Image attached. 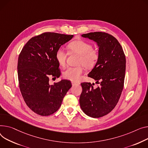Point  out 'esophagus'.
<instances>
[{
    "label": "esophagus",
    "instance_id": "34e87169",
    "mask_svg": "<svg viewBox=\"0 0 148 148\" xmlns=\"http://www.w3.org/2000/svg\"><path fill=\"white\" fill-rule=\"evenodd\" d=\"M71 83H72V85H73V86H77V85H79V84H80V83H78V82H72Z\"/></svg>",
    "mask_w": 148,
    "mask_h": 148
}]
</instances>
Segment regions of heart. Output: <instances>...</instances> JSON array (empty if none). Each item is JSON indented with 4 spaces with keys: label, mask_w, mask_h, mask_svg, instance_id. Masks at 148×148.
<instances>
[{
    "label": "heart",
    "mask_w": 148,
    "mask_h": 148,
    "mask_svg": "<svg viewBox=\"0 0 148 148\" xmlns=\"http://www.w3.org/2000/svg\"><path fill=\"white\" fill-rule=\"evenodd\" d=\"M69 53H75L80 55L77 64L83 65L87 69L93 68L97 63L99 58V53L93 46L88 42L82 40H74L68 45ZM68 56L64 50L59 48L55 53V59L58 64L64 66ZM83 73V68L82 66L77 67H68L63 73V77L66 79L73 82L80 80Z\"/></svg>",
    "instance_id": "b5f03b06"
}]
</instances>
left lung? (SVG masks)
I'll return each mask as SVG.
<instances>
[{
  "label": "left lung",
  "mask_w": 148,
  "mask_h": 148,
  "mask_svg": "<svg viewBox=\"0 0 148 148\" xmlns=\"http://www.w3.org/2000/svg\"><path fill=\"white\" fill-rule=\"evenodd\" d=\"M82 36L93 40L99 46V60L88 76L99 85L93 88L90 83H81L80 105L87 115L99 118L110 113L120 99L124 87L125 56L119 41L110 34L93 32Z\"/></svg>",
  "instance_id": "8db88e82"
}]
</instances>
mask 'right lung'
<instances>
[{"instance_id":"obj_1","label":"right lung","mask_w":148,"mask_h":148,"mask_svg":"<svg viewBox=\"0 0 148 148\" xmlns=\"http://www.w3.org/2000/svg\"><path fill=\"white\" fill-rule=\"evenodd\" d=\"M73 37V35L43 33L29 39L19 55V89L27 105L38 115L48 116L57 111L72 86L67 80L53 85L49 82L51 77L61 75L56 51Z\"/></svg>"}]
</instances>
